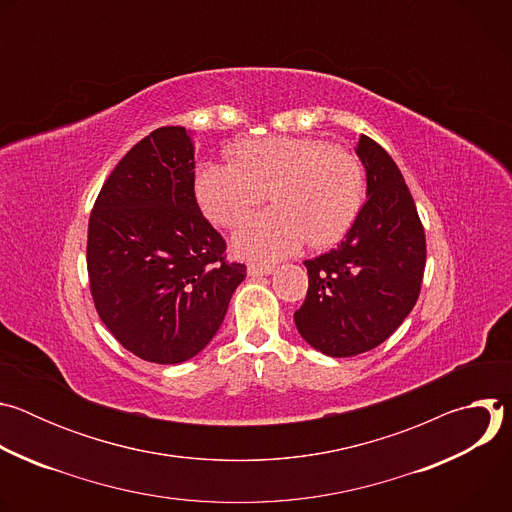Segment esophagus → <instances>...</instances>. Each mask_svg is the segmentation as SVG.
<instances>
[{"instance_id":"1","label":"esophagus","mask_w":512,"mask_h":512,"mask_svg":"<svg viewBox=\"0 0 512 512\" xmlns=\"http://www.w3.org/2000/svg\"><path fill=\"white\" fill-rule=\"evenodd\" d=\"M271 271H273V267H271V265H257V263H249V267H247V273H249L251 277L269 275Z\"/></svg>"}]
</instances>
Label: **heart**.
Here are the masks:
<instances>
[{
    "instance_id": "b5f03b06",
    "label": "heart",
    "mask_w": 512,
    "mask_h": 512,
    "mask_svg": "<svg viewBox=\"0 0 512 512\" xmlns=\"http://www.w3.org/2000/svg\"><path fill=\"white\" fill-rule=\"evenodd\" d=\"M237 162H208L196 172V198L212 223L235 227L271 192L275 208L235 233V249L257 261L338 243L364 200L358 158L312 137H263L237 145Z\"/></svg>"
}]
</instances>
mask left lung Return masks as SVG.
<instances>
[{
    "label": "left lung",
    "mask_w": 512,
    "mask_h": 512,
    "mask_svg": "<svg viewBox=\"0 0 512 512\" xmlns=\"http://www.w3.org/2000/svg\"><path fill=\"white\" fill-rule=\"evenodd\" d=\"M356 154L369 198L336 249L304 261L308 294L294 314L304 340L336 358L385 342L413 310L425 269V231L401 170L369 135Z\"/></svg>",
    "instance_id": "obj_1"
}]
</instances>
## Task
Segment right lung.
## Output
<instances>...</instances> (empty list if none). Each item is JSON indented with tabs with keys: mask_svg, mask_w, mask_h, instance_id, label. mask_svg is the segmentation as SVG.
Instances as JSON below:
<instances>
[{
	"mask_svg": "<svg viewBox=\"0 0 512 512\" xmlns=\"http://www.w3.org/2000/svg\"><path fill=\"white\" fill-rule=\"evenodd\" d=\"M225 251L196 202L190 135L152 131L121 158L91 210L87 269L99 318L148 362L196 356L247 275Z\"/></svg>",
	"mask_w": 512,
	"mask_h": 512,
	"instance_id": "obj_1",
	"label": "right lung"
}]
</instances>
